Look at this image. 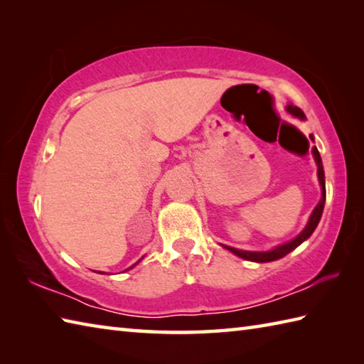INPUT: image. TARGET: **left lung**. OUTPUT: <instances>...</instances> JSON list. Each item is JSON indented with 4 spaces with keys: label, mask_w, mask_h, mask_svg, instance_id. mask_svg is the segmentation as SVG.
<instances>
[{
    "label": "left lung",
    "mask_w": 364,
    "mask_h": 364,
    "mask_svg": "<svg viewBox=\"0 0 364 364\" xmlns=\"http://www.w3.org/2000/svg\"><path fill=\"white\" fill-rule=\"evenodd\" d=\"M288 111L296 115V117H299L300 120H306L304 111L300 109V107L297 106H292L289 105L288 106ZM313 139V136H310ZM313 154H314V159L316 162H318V176H319V183H321V188H322V198L321 202L318 203V206L314 208V211L311 214L310 220H308L305 230L301 231V233L296 237L292 239V241L286 242L283 245H278L277 249L270 250V252H247V250H237V249H233V247H228V245H223L225 247L227 250L233 252L235 255H237V257H241L247 261H255V262H269V261H275V259H280L283 257H286L289 252H292L296 247H299L301 242L305 241V239L310 237L313 235V231L316 230V227H318V223L321 220V215H322V211H323V205H326V176H323V167H322V159H321V154L318 151V149H313Z\"/></svg>",
    "instance_id": "1"
}]
</instances>
